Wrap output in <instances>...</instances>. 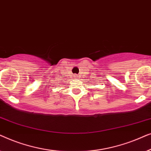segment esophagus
<instances>
[{"mask_svg":"<svg viewBox=\"0 0 151 151\" xmlns=\"http://www.w3.org/2000/svg\"><path fill=\"white\" fill-rule=\"evenodd\" d=\"M74 76H75L76 78H77V77H78V76H77V75H74Z\"/></svg>","mask_w":151,"mask_h":151,"instance_id":"34e87169","label":"esophagus"}]
</instances>
